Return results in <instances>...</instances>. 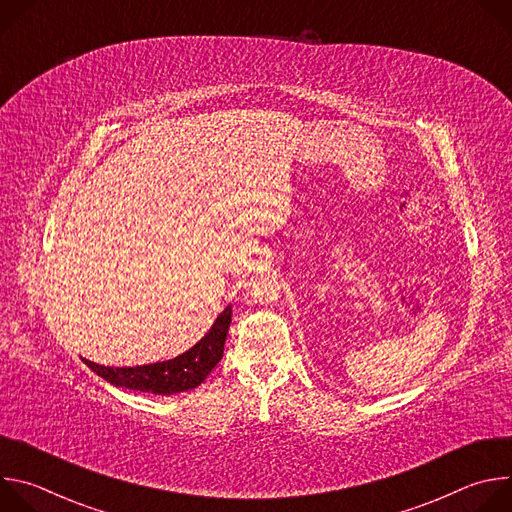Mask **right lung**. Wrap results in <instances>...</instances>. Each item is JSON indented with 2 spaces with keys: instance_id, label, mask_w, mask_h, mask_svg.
Returning <instances> with one entry per match:
<instances>
[{
  "instance_id": "right-lung-1",
  "label": "right lung",
  "mask_w": 512,
  "mask_h": 512,
  "mask_svg": "<svg viewBox=\"0 0 512 512\" xmlns=\"http://www.w3.org/2000/svg\"><path fill=\"white\" fill-rule=\"evenodd\" d=\"M231 316L233 308L227 306L218 314L210 330L192 348L164 362L141 364V367H103V364L91 362L87 358L83 360L91 371H95L101 379L115 387L154 395H174L190 391L196 389L210 375L218 360L223 358Z\"/></svg>"
}]
</instances>
